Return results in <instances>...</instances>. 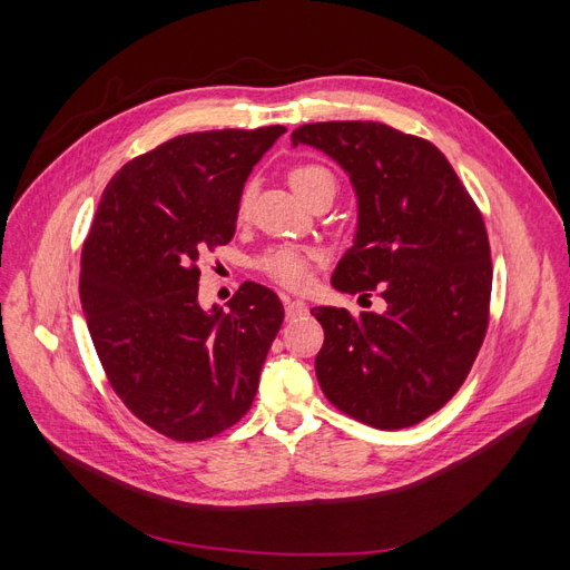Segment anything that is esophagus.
<instances>
[{
  "label": "esophagus",
  "instance_id": "esophagus-1",
  "mask_svg": "<svg viewBox=\"0 0 570 570\" xmlns=\"http://www.w3.org/2000/svg\"><path fill=\"white\" fill-rule=\"evenodd\" d=\"M306 314V304L302 299H285V318L297 321Z\"/></svg>",
  "mask_w": 570,
  "mask_h": 570
}]
</instances>
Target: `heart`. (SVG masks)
Here are the masks:
<instances>
[{"label": "heart", "mask_w": 570, "mask_h": 570, "mask_svg": "<svg viewBox=\"0 0 570 570\" xmlns=\"http://www.w3.org/2000/svg\"><path fill=\"white\" fill-rule=\"evenodd\" d=\"M289 185L295 187V193L308 202L318 193H333L335 195V176L331 168L321 164H297L289 170ZM254 185H247L239 195V214H245L252 204ZM316 254L302 249V247H273L256 258V268L262 271L266 278L278 283L287 289H304L312 281V266Z\"/></svg>", "instance_id": "b5f03b06"}]
</instances>
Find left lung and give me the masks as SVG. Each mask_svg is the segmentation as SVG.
I'll use <instances>...</instances> for the list:
<instances>
[{
  "label": "left lung",
  "instance_id": "obj_1",
  "mask_svg": "<svg viewBox=\"0 0 570 570\" xmlns=\"http://www.w3.org/2000/svg\"><path fill=\"white\" fill-rule=\"evenodd\" d=\"M292 142L331 154L358 195L356 239L333 287L385 299L383 314L312 308L325 333L321 390L366 425H416L459 392L485 340V220L452 164L423 137L375 120H327L299 126Z\"/></svg>",
  "mask_w": 570,
  "mask_h": 570
}]
</instances>
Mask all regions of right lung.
Segmentation results:
<instances>
[{
    "label": "right lung",
    "instance_id": "right-lung-1",
    "mask_svg": "<svg viewBox=\"0 0 570 570\" xmlns=\"http://www.w3.org/2000/svg\"><path fill=\"white\" fill-rule=\"evenodd\" d=\"M285 126L178 135L109 180L80 256V304L107 381L176 442L209 440L249 411L285 308L245 283L230 312L197 302L199 258L235 235L247 176Z\"/></svg>",
    "mask_w": 570,
    "mask_h": 570
}]
</instances>
